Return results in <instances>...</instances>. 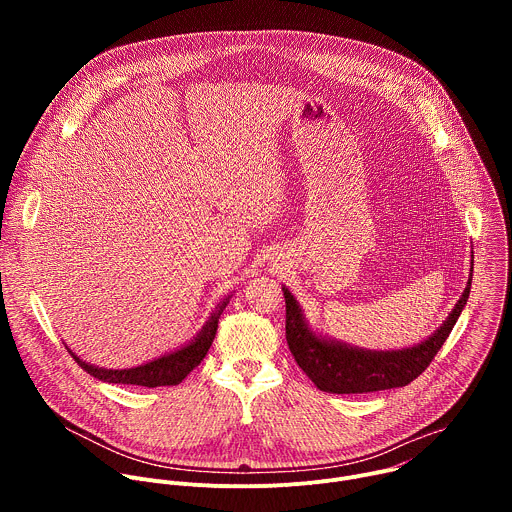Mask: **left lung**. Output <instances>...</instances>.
Listing matches in <instances>:
<instances>
[{"instance_id":"1","label":"left lung","mask_w":512,"mask_h":512,"mask_svg":"<svg viewBox=\"0 0 512 512\" xmlns=\"http://www.w3.org/2000/svg\"><path fill=\"white\" fill-rule=\"evenodd\" d=\"M474 271V255L470 277L464 294L456 302L444 324L429 334L425 340L399 348V350H369L358 348L336 338L316 332L296 300V296L283 285L285 298V338L291 354L312 379V383L326 393L350 395V393H373L395 387H405L417 379L431 358L442 348L466 308Z\"/></svg>"}]
</instances>
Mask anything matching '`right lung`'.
<instances>
[{"mask_svg": "<svg viewBox=\"0 0 512 512\" xmlns=\"http://www.w3.org/2000/svg\"><path fill=\"white\" fill-rule=\"evenodd\" d=\"M231 296H227L221 304H216L214 312L210 314V318L204 322V326L198 330V334L188 340L186 344H182L180 348L166 352L150 362H143L139 367H131V369H103V367H95V364L83 360L81 356H77L68 348V352L72 354L81 367L93 375L95 379L103 381V383H119V385H139V387H172V385H180L194 367L202 362V358L206 356L214 336H216V328H218V318H221L223 310L227 308Z\"/></svg>", "mask_w": 512, "mask_h": 512, "instance_id": "right-lung-1", "label": "right lung"}]
</instances>
